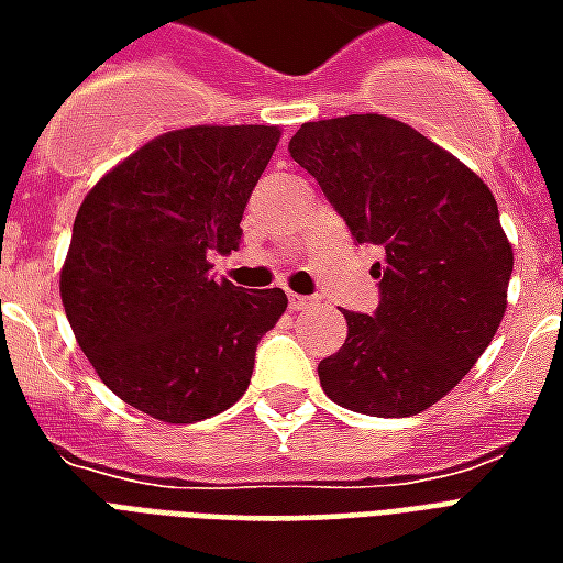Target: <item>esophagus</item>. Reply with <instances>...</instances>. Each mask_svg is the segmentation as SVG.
Returning a JSON list of instances; mask_svg holds the SVG:
<instances>
[{"mask_svg": "<svg viewBox=\"0 0 563 563\" xmlns=\"http://www.w3.org/2000/svg\"><path fill=\"white\" fill-rule=\"evenodd\" d=\"M289 307H292V310H310V307H317V298H305V295H289Z\"/></svg>", "mask_w": 563, "mask_h": 563, "instance_id": "obj_1", "label": "esophagus"}]
</instances>
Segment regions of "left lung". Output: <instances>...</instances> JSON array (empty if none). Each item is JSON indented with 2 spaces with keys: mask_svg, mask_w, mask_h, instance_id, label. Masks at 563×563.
Masks as SVG:
<instances>
[{
  "mask_svg": "<svg viewBox=\"0 0 563 563\" xmlns=\"http://www.w3.org/2000/svg\"><path fill=\"white\" fill-rule=\"evenodd\" d=\"M358 244L383 246L377 313H343L346 343L319 362L331 401L416 416L476 365L507 310L512 246L492 189L401 120L350 114L289 141Z\"/></svg>",
  "mask_w": 563,
  "mask_h": 563,
  "instance_id": "8db88e82",
  "label": "left lung"
}]
</instances>
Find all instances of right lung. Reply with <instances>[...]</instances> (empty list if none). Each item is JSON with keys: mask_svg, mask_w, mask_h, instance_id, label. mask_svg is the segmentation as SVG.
<instances>
[{"mask_svg": "<svg viewBox=\"0 0 563 563\" xmlns=\"http://www.w3.org/2000/svg\"><path fill=\"white\" fill-rule=\"evenodd\" d=\"M277 141V126L174 129L104 174L75 217L59 271L68 325L104 386L159 422L229 410L289 305L283 289L210 277V253L241 244Z\"/></svg>", "mask_w": 563, "mask_h": 563, "instance_id": "add662e5", "label": "right lung"}]
</instances>
